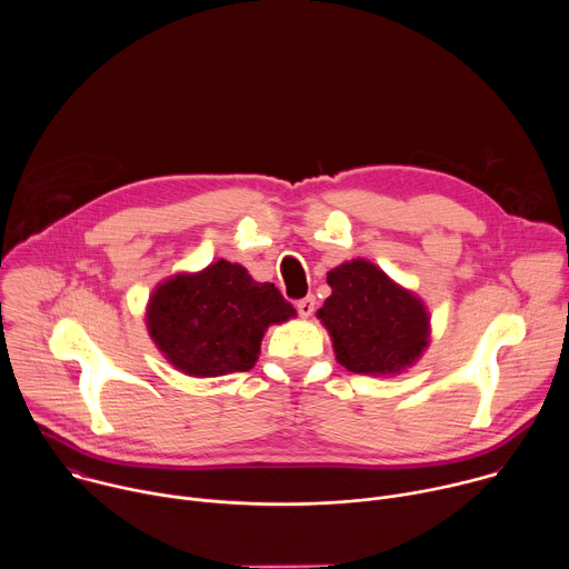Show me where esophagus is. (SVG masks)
<instances>
[{
    "label": "esophagus",
    "instance_id": "obj_1",
    "mask_svg": "<svg viewBox=\"0 0 569 569\" xmlns=\"http://www.w3.org/2000/svg\"><path fill=\"white\" fill-rule=\"evenodd\" d=\"M297 310H299V315H301V317H310V315H312V310H315V297H312V295H308V297L299 299V301H297Z\"/></svg>",
    "mask_w": 569,
    "mask_h": 569
}]
</instances>
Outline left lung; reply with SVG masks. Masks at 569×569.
I'll return each mask as SVG.
<instances>
[{"label":"left lung","mask_w":569,"mask_h":569,"mask_svg":"<svg viewBox=\"0 0 569 569\" xmlns=\"http://www.w3.org/2000/svg\"><path fill=\"white\" fill-rule=\"evenodd\" d=\"M331 297L317 310L336 358L353 373L389 376L412 367L430 342L423 301L365 259L347 261L327 277Z\"/></svg>","instance_id":"1"}]
</instances>
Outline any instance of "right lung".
<instances>
[{
	"label": "right lung",
	"instance_id": "add662e5",
	"mask_svg": "<svg viewBox=\"0 0 569 569\" xmlns=\"http://www.w3.org/2000/svg\"><path fill=\"white\" fill-rule=\"evenodd\" d=\"M274 283L216 261L196 274L161 281L146 310V327L164 358L187 376L211 378L250 371L270 323L295 317Z\"/></svg>",
	"mask_w": 569,
	"mask_h": 569
}]
</instances>
